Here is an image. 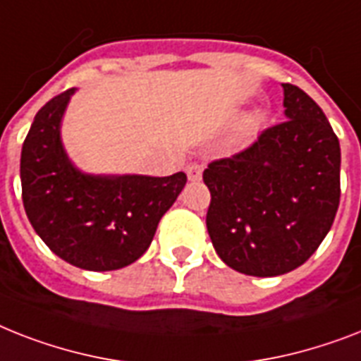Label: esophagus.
<instances>
[{"mask_svg": "<svg viewBox=\"0 0 361 361\" xmlns=\"http://www.w3.org/2000/svg\"><path fill=\"white\" fill-rule=\"evenodd\" d=\"M202 172H204V169H202V165H198V163H192V165L187 166V178H189L190 181H200Z\"/></svg>", "mask_w": 361, "mask_h": 361, "instance_id": "34e87169", "label": "esophagus"}]
</instances>
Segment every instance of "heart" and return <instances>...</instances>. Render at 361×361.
<instances>
[{"label": "heart", "instance_id": "obj_1", "mask_svg": "<svg viewBox=\"0 0 361 361\" xmlns=\"http://www.w3.org/2000/svg\"><path fill=\"white\" fill-rule=\"evenodd\" d=\"M257 124H259V118H250L247 122V126H245V131H247V133H250V131H254L257 128Z\"/></svg>", "mask_w": 361, "mask_h": 361}]
</instances>
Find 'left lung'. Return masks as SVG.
Masks as SVG:
<instances>
[{"instance_id":"8db88e82","label":"left lung","mask_w":361,"mask_h":361,"mask_svg":"<svg viewBox=\"0 0 361 361\" xmlns=\"http://www.w3.org/2000/svg\"><path fill=\"white\" fill-rule=\"evenodd\" d=\"M282 87L287 120L204 171L211 243L222 262L248 276H280L307 262L332 228L341 196L332 126L302 89Z\"/></svg>"}]
</instances>
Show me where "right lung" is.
<instances>
[{
	"instance_id": "right-lung-1",
	"label": "right lung",
	"mask_w": 361,
	"mask_h": 361,
	"mask_svg": "<svg viewBox=\"0 0 361 361\" xmlns=\"http://www.w3.org/2000/svg\"><path fill=\"white\" fill-rule=\"evenodd\" d=\"M72 94L74 89H68L49 99L23 140V207L35 231L61 259L87 271H116L148 250L161 216L185 187L187 176L79 172L59 135Z\"/></svg>"
}]
</instances>
